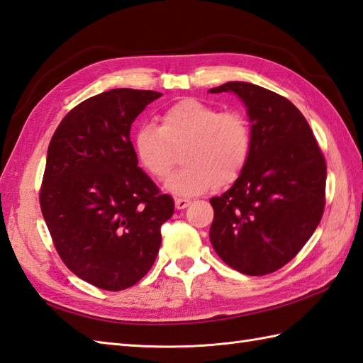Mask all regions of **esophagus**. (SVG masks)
I'll use <instances>...</instances> for the list:
<instances>
[{"label":"esophagus","instance_id":"obj_1","mask_svg":"<svg viewBox=\"0 0 363 363\" xmlns=\"http://www.w3.org/2000/svg\"><path fill=\"white\" fill-rule=\"evenodd\" d=\"M191 205V200H188V199H175V208L177 209H184V208H188Z\"/></svg>","mask_w":363,"mask_h":363}]
</instances>
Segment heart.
Wrapping results in <instances>:
<instances>
[{
	"mask_svg": "<svg viewBox=\"0 0 363 363\" xmlns=\"http://www.w3.org/2000/svg\"><path fill=\"white\" fill-rule=\"evenodd\" d=\"M252 143V128L242 113H222L205 102L183 99L163 111L160 127L140 125L133 147L146 172L164 180L172 171L174 150L186 146L182 157L186 167L166 182V189L177 197H192L219 182H236L248 163Z\"/></svg>",
	"mask_w": 363,
	"mask_h": 363,
	"instance_id": "obj_1",
	"label": "heart"
}]
</instances>
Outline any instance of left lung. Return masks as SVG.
Here are the masks:
<instances>
[{"mask_svg": "<svg viewBox=\"0 0 363 363\" xmlns=\"http://www.w3.org/2000/svg\"><path fill=\"white\" fill-rule=\"evenodd\" d=\"M208 93H235L247 108L252 154L233 186L213 197L209 240L220 259L261 277L294 259L325 209L326 163L308 121L267 88L227 82Z\"/></svg>", "mask_w": 363, "mask_h": 363, "instance_id": "obj_1", "label": "left lung"}]
</instances>
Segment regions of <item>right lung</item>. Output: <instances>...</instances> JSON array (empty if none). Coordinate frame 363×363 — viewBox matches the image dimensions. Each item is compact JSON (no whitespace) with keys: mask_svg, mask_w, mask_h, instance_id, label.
I'll use <instances>...</instances> for the list:
<instances>
[{"mask_svg":"<svg viewBox=\"0 0 363 363\" xmlns=\"http://www.w3.org/2000/svg\"><path fill=\"white\" fill-rule=\"evenodd\" d=\"M158 91L115 88L79 104L48 147L40 206L55 250L80 279L124 291L155 262L174 200L138 166L130 127Z\"/></svg>","mask_w":363,"mask_h":363,"instance_id":"obj_1","label":"right lung"}]
</instances>
